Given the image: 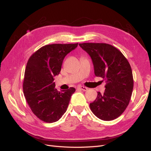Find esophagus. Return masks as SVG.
Instances as JSON below:
<instances>
[{
	"label": "esophagus",
	"mask_w": 151,
	"mask_h": 151,
	"mask_svg": "<svg viewBox=\"0 0 151 151\" xmlns=\"http://www.w3.org/2000/svg\"><path fill=\"white\" fill-rule=\"evenodd\" d=\"M77 89H80V90H83V91H87V90L88 89V88H86V87L82 86H79L77 87Z\"/></svg>",
	"instance_id": "obj_1"
}]
</instances>
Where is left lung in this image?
Returning <instances> with one entry per match:
<instances>
[{"label":"left lung","instance_id":"8db88e82","mask_svg":"<svg viewBox=\"0 0 151 151\" xmlns=\"http://www.w3.org/2000/svg\"><path fill=\"white\" fill-rule=\"evenodd\" d=\"M91 57L94 74L106 82L102 94L90 103L91 111L99 119L110 121L120 116L129 105L134 88L129 62L122 53L111 45L98 43H80Z\"/></svg>","mask_w":151,"mask_h":151}]
</instances>
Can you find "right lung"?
Masks as SVG:
<instances>
[{"instance_id": "right-lung-1", "label": "right lung", "mask_w": 151, "mask_h": 151, "mask_svg": "<svg viewBox=\"0 0 151 151\" xmlns=\"http://www.w3.org/2000/svg\"><path fill=\"white\" fill-rule=\"evenodd\" d=\"M78 43L52 44L40 48L29 58L23 82V92L31 111L45 122L58 121L67 110L76 89L62 92L55 88L53 77L59 74L63 59Z\"/></svg>"}]
</instances>
